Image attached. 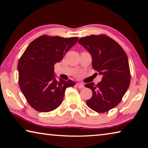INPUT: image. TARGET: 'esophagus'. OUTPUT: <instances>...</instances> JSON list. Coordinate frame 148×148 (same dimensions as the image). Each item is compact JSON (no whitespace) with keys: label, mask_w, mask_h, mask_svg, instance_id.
I'll return each instance as SVG.
<instances>
[{"label":"esophagus","mask_w":148,"mask_h":148,"mask_svg":"<svg viewBox=\"0 0 148 148\" xmlns=\"http://www.w3.org/2000/svg\"><path fill=\"white\" fill-rule=\"evenodd\" d=\"M76 86H77V87L78 88H83L84 87V84H83V83H77L76 84Z\"/></svg>","instance_id":"1"}]
</instances>
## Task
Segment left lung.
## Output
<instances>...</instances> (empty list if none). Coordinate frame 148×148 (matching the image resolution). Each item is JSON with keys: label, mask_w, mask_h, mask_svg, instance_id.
Returning <instances> with one entry per match:
<instances>
[{"label": "left lung", "mask_w": 148, "mask_h": 148, "mask_svg": "<svg viewBox=\"0 0 148 148\" xmlns=\"http://www.w3.org/2000/svg\"><path fill=\"white\" fill-rule=\"evenodd\" d=\"M92 56V66L102 75V81L85 86L92 90L87 106L97 112H106L113 109L126 93L130 83L129 64L126 53L111 37L103 34L91 35L79 39Z\"/></svg>", "instance_id": "obj_1"}]
</instances>
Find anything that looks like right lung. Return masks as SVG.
Returning <instances> with one entry per match:
<instances>
[{
	"label": "right lung",
	"mask_w": 148,
	"mask_h": 148,
	"mask_svg": "<svg viewBox=\"0 0 148 148\" xmlns=\"http://www.w3.org/2000/svg\"><path fill=\"white\" fill-rule=\"evenodd\" d=\"M77 40V37L41 36L30 43L19 60V86L28 103L36 111L55 110L62 103L66 88L75 85L72 80H56L54 65Z\"/></svg>",
	"instance_id": "obj_1"
}]
</instances>
